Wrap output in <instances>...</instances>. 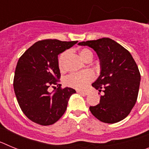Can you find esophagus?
I'll return each instance as SVG.
<instances>
[{
  "instance_id": "34e87169",
  "label": "esophagus",
  "mask_w": 149,
  "mask_h": 149,
  "mask_svg": "<svg viewBox=\"0 0 149 149\" xmlns=\"http://www.w3.org/2000/svg\"><path fill=\"white\" fill-rule=\"evenodd\" d=\"M77 93H80V94L81 95H88V93L87 92H85V91H77Z\"/></svg>"
}]
</instances>
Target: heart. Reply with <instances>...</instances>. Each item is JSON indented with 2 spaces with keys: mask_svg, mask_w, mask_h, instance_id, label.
I'll return each instance as SVG.
<instances>
[{
  "mask_svg": "<svg viewBox=\"0 0 149 149\" xmlns=\"http://www.w3.org/2000/svg\"><path fill=\"white\" fill-rule=\"evenodd\" d=\"M79 56L84 62H91L93 58V54L89 48H82L79 51ZM67 53L63 52L58 59V66L60 71L65 69V61ZM94 74L91 72H84L69 74L65 79V84L68 86L77 89H84L86 88L90 82L93 81Z\"/></svg>",
  "mask_w": 149,
  "mask_h": 149,
  "instance_id": "1",
  "label": "heart"
}]
</instances>
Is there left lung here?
Instances as JSON below:
<instances>
[{
    "label": "left lung",
    "mask_w": 149,
    "mask_h": 149,
    "mask_svg": "<svg viewBox=\"0 0 149 149\" xmlns=\"http://www.w3.org/2000/svg\"><path fill=\"white\" fill-rule=\"evenodd\" d=\"M78 45L93 48L100 60V76L92 86L100 93L102 89L104 95L98 104L89 107L90 112L105 123L120 122L131 113L137 99L140 73L136 62L127 49L109 38Z\"/></svg>",
    "instance_id": "obj_1"
}]
</instances>
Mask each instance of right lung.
<instances>
[{
  "mask_svg": "<svg viewBox=\"0 0 149 149\" xmlns=\"http://www.w3.org/2000/svg\"><path fill=\"white\" fill-rule=\"evenodd\" d=\"M77 42L45 39L36 42L21 56L17 63L13 87L18 103L24 115L41 125L57 122L67 108L72 88H61L58 55ZM59 87L52 93L48 88Z\"/></svg>",
  "mask_w": 149,
  "mask_h": 149,
  "instance_id": "obj_1",
  "label": "right lung"
}]
</instances>
